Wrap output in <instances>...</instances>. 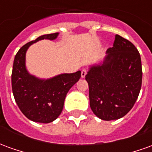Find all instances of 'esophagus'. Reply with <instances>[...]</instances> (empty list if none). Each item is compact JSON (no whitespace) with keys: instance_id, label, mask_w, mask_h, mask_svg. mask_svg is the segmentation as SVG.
I'll return each mask as SVG.
<instances>
[{"instance_id":"1","label":"esophagus","mask_w":152,"mask_h":152,"mask_svg":"<svg viewBox=\"0 0 152 152\" xmlns=\"http://www.w3.org/2000/svg\"><path fill=\"white\" fill-rule=\"evenodd\" d=\"M86 74H87V70L82 69V71H81V77L84 78V77L86 76Z\"/></svg>"}]
</instances>
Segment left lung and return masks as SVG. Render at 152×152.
<instances>
[{"mask_svg":"<svg viewBox=\"0 0 152 152\" xmlns=\"http://www.w3.org/2000/svg\"><path fill=\"white\" fill-rule=\"evenodd\" d=\"M102 64L89 67V105L103 121L123 117L134 107L140 93L142 71L140 53L129 40L119 35L107 50Z\"/></svg>","mask_w":152,"mask_h":152,"instance_id":"left-lung-1","label":"left lung"}]
</instances>
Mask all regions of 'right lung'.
<instances>
[{"label": "right lung", "mask_w": 152, "mask_h": 152, "mask_svg": "<svg viewBox=\"0 0 152 152\" xmlns=\"http://www.w3.org/2000/svg\"><path fill=\"white\" fill-rule=\"evenodd\" d=\"M58 32L40 36L20 48L16 53L11 75L12 91L15 102L26 117L35 122L50 123L63 111L69 89L80 78V71L64 73L47 80L29 74L25 65L29 46L40 40H54Z\"/></svg>", "instance_id": "add662e5"}]
</instances>
